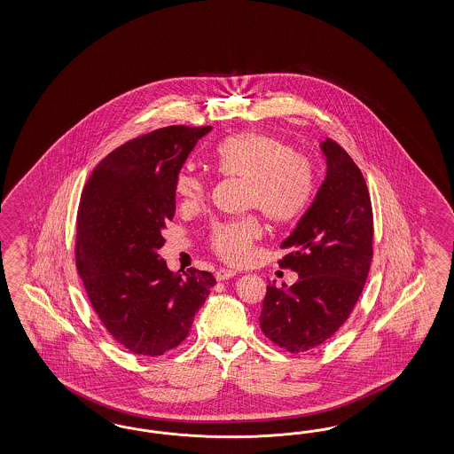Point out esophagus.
Masks as SVG:
<instances>
[{
	"label": "esophagus",
	"instance_id": "1",
	"mask_svg": "<svg viewBox=\"0 0 454 454\" xmlns=\"http://www.w3.org/2000/svg\"><path fill=\"white\" fill-rule=\"evenodd\" d=\"M215 276H216V279L218 281H224V279H230V278H234L236 276V271L234 270H226V268H220L216 273H215Z\"/></svg>",
	"mask_w": 454,
	"mask_h": 454
}]
</instances>
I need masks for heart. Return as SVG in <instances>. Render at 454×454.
Returning a JSON list of instances; mask_svg holds the SVG:
<instances>
[{"instance_id":"obj_1","label":"heart","mask_w":454,"mask_h":454,"mask_svg":"<svg viewBox=\"0 0 454 454\" xmlns=\"http://www.w3.org/2000/svg\"><path fill=\"white\" fill-rule=\"evenodd\" d=\"M215 166L226 178L247 183L245 205L258 207L278 223L300 218L315 192V168L286 141L264 133H238L221 141ZM209 183L200 173L183 168L175 179L179 205L186 209L201 207ZM262 236V221L249 215L238 220L218 221L211 226L207 243L213 253L230 264H245L254 243Z\"/></svg>"}]
</instances>
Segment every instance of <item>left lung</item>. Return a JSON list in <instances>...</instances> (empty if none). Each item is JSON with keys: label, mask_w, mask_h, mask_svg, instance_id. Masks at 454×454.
Segmentation results:
<instances>
[{"label": "left lung", "mask_w": 454, "mask_h": 454, "mask_svg": "<svg viewBox=\"0 0 454 454\" xmlns=\"http://www.w3.org/2000/svg\"><path fill=\"white\" fill-rule=\"evenodd\" d=\"M326 178L313 205L281 247L279 260L300 279L289 288L268 285L260 326L289 353L330 340L356 304L372 260V207L363 173L343 148L326 137Z\"/></svg>", "instance_id": "obj_1"}]
</instances>
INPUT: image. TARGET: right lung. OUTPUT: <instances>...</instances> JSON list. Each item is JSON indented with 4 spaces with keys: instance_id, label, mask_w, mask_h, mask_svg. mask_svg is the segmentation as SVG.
Here are the masks:
<instances>
[{
    "instance_id": "1",
    "label": "right lung",
    "mask_w": 454,
    "mask_h": 454,
    "mask_svg": "<svg viewBox=\"0 0 454 454\" xmlns=\"http://www.w3.org/2000/svg\"><path fill=\"white\" fill-rule=\"evenodd\" d=\"M211 126H166L126 141L99 161L82 194L76 268L111 336L135 355L161 356L183 343L215 276L168 270L158 249L173 220L175 179Z\"/></svg>"
}]
</instances>
